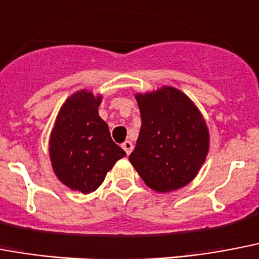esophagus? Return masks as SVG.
<instances>
[{"instance_id": "obj_1", "label": "esophagus", "mask_w": 259, "mask_h": 259, "mask_svg": "<svg viewBox=\"0 0 259 259\" xmlns=\"http://www.w3.org/2000/svg\"><path fill=\"white\" fill-rule=\"evenodd\" d=\"M121 147H123V150L125 151V154H127V155L131 154L132 150H134V144H132V143L130 142V140H125V142H124L123 144H121Z\"/></svg>"}]
</instances>
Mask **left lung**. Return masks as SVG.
Wrapping results in <instances>:
<instances>
[{"label": "left lung", "instance_id": "8db88e82", "mask_svg": "<svg viewBox=\"0 0 259 259\" xmlns=\"http://www.w3.org/2000/svg\"><path fill=\"white\" fill-rule=\"evenodd\" d=\"M136 100L142 127L130 162L155 191L169 192L188 185L208 151L207 125L200 112L171 87L136 95Z\"/></svg>", "mask_w": 259, "mask_h": 259}]
</instances>
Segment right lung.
Here are the masks:
<instances>
[{"mask_svg":"<svg viewBox=\"0 0 259 259\" xmlns=\"http://www.w3.org/2000/svg\"><path fill=\"white\" fill-rule=\"evenodd\" d=\"M101 97L81 91L60 109L49 142L52 167L60 181L82 194L95 191L125 155L99 116Z\"/></svg>","mask_w":259,"mask_h":259,"instance_id":"1","label":"right lung"}]
</instances>
